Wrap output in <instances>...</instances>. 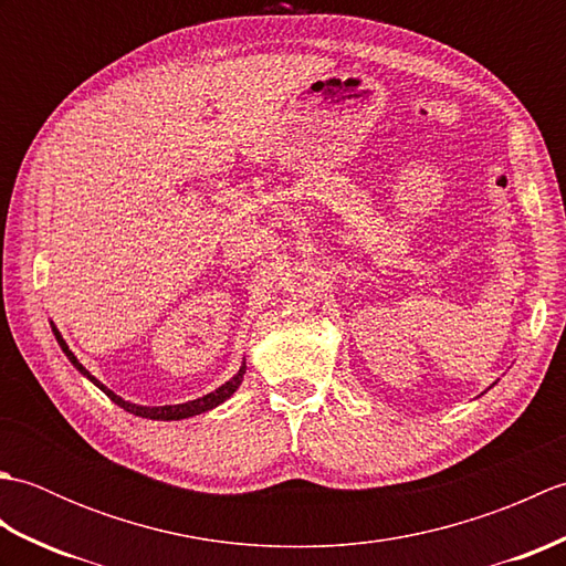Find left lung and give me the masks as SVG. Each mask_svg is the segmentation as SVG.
<instances>
[{"mask_svg": "<svg viewBox=\"0 0 566 566\" xmlns=\"http://www.w3.org/2000/svg\"><path fill=\"white\" fill-rule=\"evenodd\" d=\"M494 384H496V381H494ZM494 384H491V387H494ZM491 387H489V389H491Z\"/></svg>", "mask_w": 566, "mask_h": 566, "instance_id": "left-lung-1", "label": "left lung"}]
</instances>
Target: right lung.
I'll return each mask as SVG.
<instances>
[{"label": "right lung", "mask_w": 566, "mask_h": 566, "mask_svg": "<svg viewBox=\"0 0 566 566\" xmlns=\"http://www.w3.org/2000/svg\"><path fill=\"white\" fill-rule=\"evenodd\" d=\"M51 328H53V335H55V340H57V345H60V350L65 353V357L70 359L72 367H75L82 377H87V379L94 384V387H99L106 396H109V399H112L116 406H122L124 411L134 413V416H140V418H150V420H182V418H191V416L207 413V411H211V408L221 406L226 399H231V396L238 391L240 381H243V375H245V359H243V365H240V369L235 371V375H233L231 379H228L226 384H221L219 389H213L211 394L199 396V399H195V401L175 403V406H140V403H130V401L122 399V396H118V394H114L109 387H104V384H102L97 377H92L90 371L82 367V363L75 357V353L70 350L67 343L63 340V335H60V331L53 326V323H51Z\"/></svg>", "instance_id": "1"}]
</instances>
